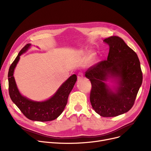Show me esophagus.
Returning a JSON list of instances; mask_svg holds the SVG:
<instances>
[{"mask_svg":"<svg viewBox=\"0 0 151 151\" xmlns=\"http://www.w3.org/2000/svg\"><path fill=\"white\" fill-rule=\"evenodd\" d=\"M83 72H79L78 74V80H81V78H83Z\"/></svg>","mask_w":151,"mask_h":151,"instance_id":"34e87169","label":"esophagus"}]
</instances>
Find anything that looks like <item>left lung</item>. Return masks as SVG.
I'll return each mask as SVG.
<instances>
[{"mask_svg":"<svg viewBox=\"0 0 151 151\" xmlns=\"http://www.w3.org/2000/svg\"><path fill=\"white\" fill-rule=\"evenodd\" d=\"M109 46L106 60L89 68L85 76L91 81L90 101L103 117L122 114L132 108L142 81L140 62L136 52L117 36L105 38ZM112 77L118 86L113 91L105 83Z\"/></svg>","mask_w":151,"mask_h":151,"instance_id":"1","label":"left lung"}]
</instances>
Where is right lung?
<instances>
[{
    "label": "right lung",
    "mask_w": 151,
    "mask_h": 151,
    "mask_svg": "<svg viewBox=\"0 0 151 151\" xmlns=\"http://www.w3.org/2000/svg\"><path fill=\"white\" fill-rule=\"evenodd\" d=\"M30 46L31 44L28 43L23 47L10 67L8 73L10 97L22 114L29 119L40 122L53 121L58 118L64 109L69 94L76 81L77 76L75 74L70 76L60 86L53 96L46 101H35L22 96L17 88L13 73L20 55L26 52Z\"/></svg>",
    "instance_id": "add662e5"
}]
</instances>
